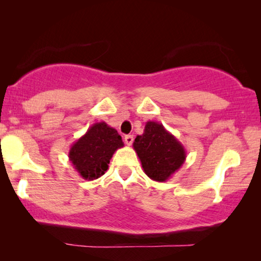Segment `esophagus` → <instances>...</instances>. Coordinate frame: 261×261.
I'll list each match as a JSON object with an SVG mask.
<instances>
[{
  "label": "esophagus",
  "mask_w": 261,
  "mask_h": 261,
  "mask_svg": "<svg viewBox=\"0 0 261 261\" xmlns=\"http://www.w3.org/2000/svg\"><path fill=\"white\" fill-rule=\"evenodd\" d=\"M124 143L127 145V146H131L132 143H134V136L127 135L124 137Z\"/></svg>",
  "instance_id": "obj_1"
}]
</instances>
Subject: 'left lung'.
<instances>
[{"label": "left lung", "mask_w": 261, "mask_h": 261, "mask_svg": "<svg viewBox=\"0 0 261 261\" xmlns=\"http://www.w3.org/2000/svg\"><path fill=\"white\" fill-rule=\"evenodd\" d=\"M134 149L145 174L156 182L169 179L187 159L185 148L176 137L153 121L146 123L143 135L136 137Z\"/></svg>", "instance_id": "left-lung-1"}]
</instances>
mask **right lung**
I'll list each match as a JSON object with an SVG mask.
<instances>
[{"mask_svg": "<svg viewBox=\"0 0 261 261\" xmlns=\"http://www.w3.org/2000/svg\"><path fill=\"white\" fill-rule=\"evenodd\" d=\"M123 146L122 137L114 127L105 122L94 123L72 144L69 160L84 179L93 180L107 171L113 154Z\"/></svg>", "mask_w": 261, "mask_h": 261, "instance_id": "1", "label": "right lung"}]
</instances>
